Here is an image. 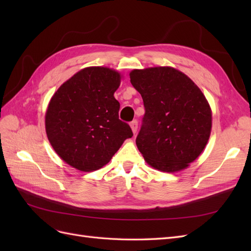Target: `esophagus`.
Wrapping results in <instances>:
<instances>
[{"instance_id":"1","label":"esophagus","mask_w":251,"mask_h":251,"mask_svg":"<svg viewBox=\"0 0 251 251\" xmlns=\"http://www.w3.org/2000/svg\"><path fill=\"white\" fill-rule=\"evenodd\" d=\"M130 126H131V128H132L133 133H134V134L137 133V130H138V121H137V120H133L132 123L130 124Z\"/></svg>"}]
</instances>
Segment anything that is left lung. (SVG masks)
<instances>
[{
	"instance_id": "8db88e82",
	"label": "left lung",
	"mask_w": 251,
	"mask_h": 251,
	"mask_svg": "<svg viewBox=\"0 0 251 251\" xmlns=\"http://www.w3.org/2000/svg\"><path fill=\"white\" fill-rule=\"evenodd\" d=\"M141 94L146 114L136 144L155 170L176 173L198 158L208 142L212 117L200 88L173 67H150L130 72Z\"/></svg>"
}]
</instances>
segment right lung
Wrapping results in <instances>:
<instances>
[{
    "instance_id": "1",
    "label": "right lung",
    "mask_w": 251,
    "mask_h": 251,
    "mask_svg": "<svg viewBox=\"0 0 251 251\" xmlns=\"http://www.w3.org/2000/svg\"><path fill=\"white\" fill-rule=\"evenodd\" d=\"M121 75L108 67H87L66 80L53 94L45 114L50 144L67 164L93 172L110 162L126 139L130 126L118 117L114 93Z\"/></svg>"
}]
</instances>
